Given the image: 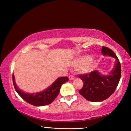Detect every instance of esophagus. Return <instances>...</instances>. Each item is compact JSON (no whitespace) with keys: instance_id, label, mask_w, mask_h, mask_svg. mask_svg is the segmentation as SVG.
Returning a JSON list of instances; mask_svg holds the SVG:
<instances>
[{"instance_id":"esophagus-1","label":"esophagus","mask_w":131,"mask_h":131,"mask_svg":"<svg viewBox=\"0 0 131 131\" xmlns=\"http://www.w3.org/2000/svg\"><path fill=\"white\" fill-rule=\"evenodd\" d=\"M74 79V77L73 75H70L69 76V80H73Z\"/></svg>"}]
</instances>
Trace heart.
<instances>
[{
  "instance_id": "b5f03b06",
  "label": "heart",
  "mask_w": 131,
  "mask_h": 131,
  "mask_svg": "<svg viewBox=\"0 0 131 131\" xmlns=\"http://www.w3.org/2000/svg\"><path fill=\"white\" fill-rule=\"evenodd\" d=\"M76 67H80L82 73H88L91 72L95 66V61L90 58L88 55L79 57L76 59L74 63Z\"/></svg>"
}]
</instances>
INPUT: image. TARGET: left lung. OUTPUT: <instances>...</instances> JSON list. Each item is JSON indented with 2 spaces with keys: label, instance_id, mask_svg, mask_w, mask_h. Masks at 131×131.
<instances>
[{
  "label": "left lung",
  "instance_id": "1",
  "mask_svg": "<svg viewBox=\"0 0 131 131\" xmlns=\"http://www.w3.org/2000/svg\"><path fill=\"white\" fill-rule=\"evenodd\" d=\"M102 53L105 56L116 59L114 68L107 75H102L97 70L90 73L79 75L83 83V87L79 93L87 100L97 102L106 100L113 94L121 78V69L119 59L109 48L103 46Z\"/></svg>",
  "mask_w": 131,
  "mask_h": 131
}]
</instances>
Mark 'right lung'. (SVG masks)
I'll return each mask as SVG.
<instances>
[{
  "instance_id": "1",
  "label": "right lung",
  "mask_w": 131,
  "mask_h": 131,
  "mask_svg": "<svg viewBox=\"0 0 131 131\" xmlns=\"http://www.w3.org/2000/svg\"><path fill=\"white\" fill-rule=\"evenodd\" d=\"M68 80V77H60L43 91L29 94L23 91L17 87L15 82L14 75L13 74V82L16 92L26 102L35 106L48 105L52 103L59 94L62 85Z\"/></svg>"
}]
</instances>
